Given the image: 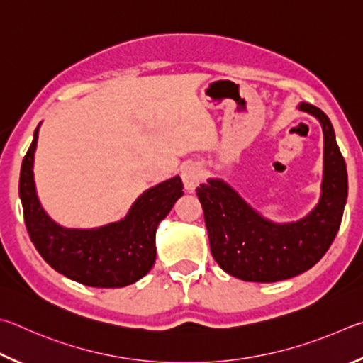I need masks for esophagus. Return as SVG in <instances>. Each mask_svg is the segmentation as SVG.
Masks as SVG:
<instances>
[{
    "label": "esophagus",
    "instance_id": "1",
    "mask_svg": "<svg viewBox=\"0 0 363 363\" xmlns=\"http://www.w3.org/2000/svg\"><path fill=\"white\" fill-rule=\"evenodd\" d=\"M202 178H204V172H202L201 165L198 164L189 162L182 169V180L188 193H193L194 189L199 186Z\"/></svg>",
    "mask_w": 363,
    "mask_h": 363
}]
</instances>
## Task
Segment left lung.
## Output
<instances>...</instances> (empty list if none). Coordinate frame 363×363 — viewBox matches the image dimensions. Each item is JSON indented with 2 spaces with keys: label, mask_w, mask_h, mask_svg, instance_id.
Instances as JSON below:
<instances>
[{
  "label": "left lung",
  "mask_w": 363,
  "mask_h": 363,
  "mask_svg": "<svg viewBox=\"0 0 363 363\" xmlns=\"http://www.w3.org/2000/svg\"><path fill=\"white\" fill-rule=\"evenodd\" d=\"M298 110L313 114L323 130L322 193L306 217L290 223L264 218L221 178H208L196 189L215 262L247 282H277L311 269L340 230L347 199L345 157L327 114L304 101Z\"/></svg>",
  "instance_id": "8db88e82"
}]
</instances>
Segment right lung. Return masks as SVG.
Instances as JSON below:
<instances>
[{
	"mask_svg": "<svg viewBox=\"0 0 363 363\" xmlns=\"http://www.w3.org/2000/svg\"><path fill=\"white\" fill-rule=\"evenodd\" d=\"M41 125V123H40ZM35 129L18 180L23 218L30 239L49 266L72 281L97 289H118L146 276L156 259V230L183 196L175 175L138 196L124 218L99 228H65L44 211L38 199L33 162Z\"/></svg>",
	"mask_w": 363,
	"mask_h": 363,
	"instance_id": "obj_1",
	"label": "right lung"
}]
</instances>
